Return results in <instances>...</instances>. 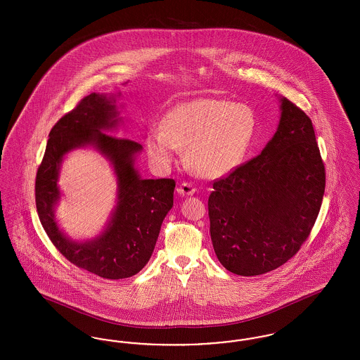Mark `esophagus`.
I'll return each mask as SVG.
<instances>
[{"mask_svg": "<svg viewBox=\"0 0 360 360\" xmlns=\"http://www.w3.org/2000/svg\"><path fill=\"white\" fill-rule=\"evenodd\" d=\"M176 191L181 195H193L195 193V188L191 184H188V182H182L176 188Z\"/></svg>", "mask_w": 360, "mask_h": 360, "instance_id": "34e87169", "label": "esophagus"}]
</instances>
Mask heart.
<instances>
[{
	"mask_svg": "<svg viewBox=\"0 0 360 360\" xmlns=\"http://www.w3.org/2000/svg\"><path fill=\"white\" fill-rule=\"evenodd\" d=\"M257 129L254 110L223 98H195L167 113L162 128L147 137V153L156 166L169 167L188 148L193 172L219 178L233 172L248 153Z\"/></svg>",
	"mask_w": 360,
	"mask_h": 360,
	"instance_id": "obj_1",
	"label": "heart"
}]
</instances>
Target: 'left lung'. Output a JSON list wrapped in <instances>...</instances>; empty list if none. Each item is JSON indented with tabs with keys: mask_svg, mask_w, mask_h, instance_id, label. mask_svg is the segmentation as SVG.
<instances>
[{
	"mask_svg": "<svg viewBox=\"0 0 360 360\" xmlns=\"http://www.w3.org/2000/svg\"><path fill=\"white\" fill-rule=\"evenodd\" d=\"M281 121L260 155L213 181L210 238L224 267L243 276L273 271L313 229L326 167L308 115L282 98Z\"/></svg>",
	"mask_w": 360,
	"mask_h": 360,
	"instance_id": "obj_1",
	"label": "left lung"
}]
</instances>
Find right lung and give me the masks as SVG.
I'll return each mask as SVG.
<instances>
[{
	"label": "right lung",
	"instance_id": "obj_1",
	"mask_svg": "<svg viewBox=\"0 0 360 360\" xmlns=\"http://www.w3.org/2000/svg\"><path fill=\"white\" fill-rule=\"evenodd\" d=\"M116 106L103 94L91 93L52 127L46 153L36 172L34 201L47 236L74 266L106 279L137 274L153 255L160 225L172 207L175 181L141 179L134 169V156L141 146L103 131L117 124ZM93 145L114 163L120 181V205L107 231L89 243H74L59 231L53 204L63 155L72 148Z\"/></svg>",
	"mask_w": 360,
	"mask_h": 360
}]
</instances>
